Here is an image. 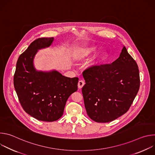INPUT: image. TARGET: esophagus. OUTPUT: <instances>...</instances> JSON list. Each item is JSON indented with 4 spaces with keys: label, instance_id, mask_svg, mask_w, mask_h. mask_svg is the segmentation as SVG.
Wrapping results in <instances>:
<instances>
[{
    "label": "esophagus",
    "instance_id": "obj_1",
    "mask_svg": "<svg viewBox=\"0 0 155 155\" xmlns=\"http://www.w3.org/2000/svg\"><path fill=\"white\" fill-rule=\"evenodd\" d=\"M84 81L83 80H80L78 83V87L79 89H81V88L84 85Z\"/></svg>",
    "mask_w": 155,
    "mask_h": 155
}]
</instances>
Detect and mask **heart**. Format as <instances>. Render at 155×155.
Returning a JSON list of instances; mask_svg holds the SVG:
<instances>
[{
  "mask_svg": "<svg viewBox=\"0 0 155 155\" xmlns=\"http://www.w3.org/2000/svg\"><path fill=\"white\" fill-rule=\"evenodd\" d=\"M96 51H97V48L95 47H87V48H84V50H83L81 57L84 58V57H86L87 56H90V55L94 53ZM105 56H106L105 53L104 52H102L96 57V59L97 60V61H102L105 59Z\"/></svg>",
  "mask_w": 155,
  "mask_h": 155,
  "instance_id": "obj_1",
  "label": "heart"
}]
</instances>
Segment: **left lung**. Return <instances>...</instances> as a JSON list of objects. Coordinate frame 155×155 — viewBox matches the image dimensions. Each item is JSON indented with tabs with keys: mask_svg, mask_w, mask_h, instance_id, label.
Listing matches in <instances>:
<instances>
[{
	"mask_svg": "<svg viewBox=\"0 0 155 155\" xmlns=\"http://www.w3.org/2000/svg\"><path fill=\"white\" fill-rule=\"evenodd\" d=\"M83 76L86 113L97 123L112 121L126 113L140 87L138 65L125 47L112 64L92 66Z\"/></svg>",
	"mask_w": 155,
	"mask_h": 155,
	"instance_id": "8db88e82",
	"label": "left lung"
}]
</instances>
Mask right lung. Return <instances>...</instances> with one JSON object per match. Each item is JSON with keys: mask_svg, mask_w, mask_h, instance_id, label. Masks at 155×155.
Returning a JSON list of instances; mask_svg holds the SVG:
<instances>
[{"mask_svg": "<svg viewBox=\"0 0 155 155\" xmlns=\"http://www.w3.org/2000/svg\"><path fill=\"white\" fill-rule=\"evenodd\" d=\"M54 38H39L32 42L16 63L13 83L19 102L34 118L52 122L63 115L69 97L78 90V78H69L56 71H37L34 59L38 50L49 47Z\"/></svg>", "mask_w": 155, "mask_h": 155, "instance_id": "add662e5", "label": "right lung"}]
</instances>
